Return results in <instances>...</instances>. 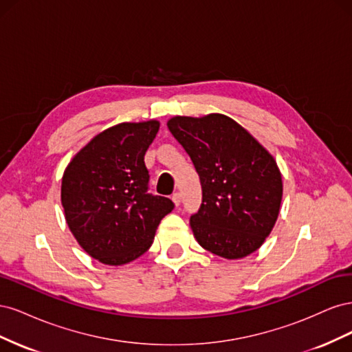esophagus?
Listing matches in <instances>:
<instances>
[{"mask_svg":"<svg viewBox=\"0 0 352 352\" xmlns=\"http://www.w3.org/2000/svg\"><path fill=\"white\" fill-rule=\"evenodd\" d=\"M172 199H173V202H175V206L179 207V206H180V201H182V195H180L179 192H175V194L172 195Z\"/></svg>","mask_w":352,"mask_h":352,"instance_id":"1","label":"esophagus"}]
</instances>
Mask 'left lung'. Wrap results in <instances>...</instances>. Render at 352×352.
<instances>
[{
  "label": "left lung",
  "mask_w": 352,
  "mask_h": 352,
  "mask_svg": "<svg viewBox=\"0 0 352 352\" xmlns=\"http://www.w3.org/2000/svg\"><path fill=\"white\" fill-rule=\"evenodd\" d=\"M167 127L201 180L202 204L189 221L198 243L228 260L257 251L282 202V175L272 154L225 114L176 116Z\"/></svg>",
  "instance_id": "8db88e82"
}]
</instances>
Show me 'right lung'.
<instances>
[{
  "label": "right lung",
  "mask_w": 352,
  "mask_h": 352,
  "mask_svg": "<svg viewBox=\"0 0 352 352\" xmlns=\"http://www.w3.org/2000/svg\"><path fill=\"white\" fill-rule=\"evenodd\" d=\"M160 123H120L73 157L61 180L65 217L80 247L109 265L136 260L151 247L172 199L148 194L144 155Z\"/></svg>",
  "instance_id": "add662e5"
}]
</instances>
